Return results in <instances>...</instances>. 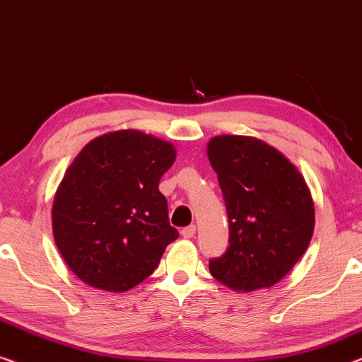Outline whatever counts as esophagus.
<instances>
[{
    "label": "esophagus",
    "instance_id": "obj_1",
    "mask_svg": "<svg viewBox=\"0 0 362 362\" xmlns=\"http://www.w3.org/2000/svg\"><path fill=\"white\" fill-rule=\"evenodd\" d=\"M195 233H197V226L195 225H190V226H187V228H183V230L180 231V234L185 239H190V238H193L195 236Z\"/></svg>",
    "mask_w": 362,
    "mask_h": 362
}]
</instances>
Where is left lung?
<instances>
[{
	"label": "left lung",
	"instance_id": "1",
	"mask_svg": "<svg viewBox=\"0 0 362 362\" xmlns=\"http://www.w3.org/2000/svg\"><path fill=\"white\" fill-rule=\"evenodd\" d=\"M206 154L230 223V246L210 259L211 276L236 292L272 287L312 239L315 206L307 182L287 157L257 137L216 136Z\"/></svg>",
	"mask_w": 362,
	"mask_h": 362
}]
</instances>
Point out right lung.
<instances>
[{"instance_id":"obj_1","label":"right lung","mask_w":362,"mask_h":362,"mask_svg":"<svg viewBox=\"0 0 362 362\" xmlns=\"http://www.w3.org/2000/svg\"><path fill=\"white\" fill-rule=\"evenodd\" d=\"M174 160L170 142L136 129L108 132L80 151L52 205L55 244L80 281L118 293L154 272L179 238L159 192Z\"/></svg>"}]
</instances>
